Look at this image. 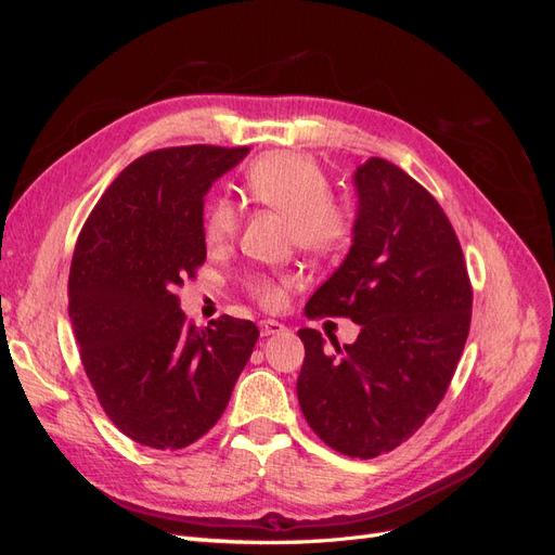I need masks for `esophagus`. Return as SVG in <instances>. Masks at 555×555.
<instances>
[{
	"label": "esophagus",
	"instance_id": "obj_1",
	"mask_svg": "<svg viewBox=\"0 0 555 555\" xmlns=\"http://www.w3.org/2000/svg\"><path fill=\"white\" fill-rule=\"evenodd\" d=\"M259 331H261L263 338H268V335H275V333L284 331V324L275 322V319H261V322H259Z\"/></svg>",
	"mask_w": 555,
	"mask_h": 555
}]
</instances>
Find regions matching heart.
I'll return each instance as SVG.
<instances>
[{
	"label": "heart",
	"instance_id": "obj_1",
	"mask_svg": "<svg viewBox=\"0 0 555 555\" xmlns=\"http://www.w3.org/2000/svg\"><path fill=\"white\" fill-rule=\"evenodd\" d=\"M243 188L251 204L287 217L292 243L308 255H331L349 238L354 217L345 201L331 194L326 171L308 155L266 153L247 166ZM238 224V206L229 196H215L204 212L201 236L208 249H222L236 238ZM245 287L261 308L280 310L292 278L251 273Z\"/></svg>",
	"mask_w": 555,
	"mask_h": 555
}]
</instances>
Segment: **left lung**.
Returning <instances> with one entry per match:
<instances>
[{"mask_svg":"<svg viewBox=\"0 0 555 555\" xmlns=\"http://www.w3.org/2000/svg\"><path fill=\"white\" fill-rule=\"evenodd\" d=\"M354 238L306 306V317H349L357 343L335 351L300 328L306 361L296 393L331 449L375 459L424 426L456 373L473 317L463 249L449 217L396 164L371 157L354 173Z\"/></svg>","mask_w":555,"mask_h":555,"instance_id":"obj_1","label":"left lung"}]
</instances>
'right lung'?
Returning <instances> with one entry per match:
<instances>
[{"instance_id":"right-lung-1","label":"right lung","mask_w":555,"mask_h":555,"mask_svg":"<svg viewBox=\"0 0 555 555\" xmlns=\"http://www.w3.org/2000/svg\"><path fill=\"white\" fill-rule=\"evenodd\" d=\"M249 147L153 150L117 176L82 227L69 273L80 361L133 442L182 449L227 410L259 328L222 314L184 322L178 287L206 261L204 196Z\"/></svg>"}]
</instances>
